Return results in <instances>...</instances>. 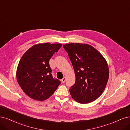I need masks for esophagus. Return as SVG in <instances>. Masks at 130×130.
Listing matches in <instances>:
<instances>
[{
  "label": "esophagus",
  "instance_id": "esophagus-1",
  "mask_svg": "<svg viewBox=\"0 0 130 130\" xmlns=\"http://www.w3.org/2000/svg\"><path fill=\"white\" fill-rule=\"evenodd\" d=\"M65 80H66V78H65V77H64L63 78H62V79L61 80V83H64L65 82Z\"/></svg>",
  "mask_w": 130,
  "mask_h": 130
}]
</instances>
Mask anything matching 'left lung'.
Returning <instances> with one entry per match:
<instances>
[{
	"label": "left lung",
	"mask_w": 130,
	"mask_h": 130,
	"mask_svg": "<svg viewBox=\"0 0 130 130\" xmlns=\"http://www.w3.org/2000/svg\"><path fill=\"white\" fill-rule=\"evenodd\" d=\"M73 65L75 84L70 89L72 98L80 103L92 102L102 94L109 79L108 64L94 47L81 43L63 45Z\"/></svg>",
	"instance_id": "obj_1"
}]
</instances>
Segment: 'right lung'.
I'll list each match as a JSON object with an SVG mask.
<instances>
[{
	"label": "right lung",
	"instance_id": "obj_1",
	"mask_svg": "<svg viewBox=\"0 0 130 130\" xmlns=\"http://www.w3.org/2000/svg\"><path fill=\"white\" fill-rule=\"evenodd\" d=\"M61 44L41 43L32 46L19 62L17 78L29 97L37 101L46 100L54 94L60 81L53 78L49 61Z\"/></svg>",
	"mask_w": 130,
	"mask_h": 130
}]
</instances>
